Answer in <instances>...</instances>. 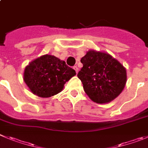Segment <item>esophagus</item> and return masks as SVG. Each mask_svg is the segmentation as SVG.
<instances>
[{
  "instance_id": "34e87169",
  "label": "esophagus",
  "mask_w": 148,
  "mask_h": 148,
  "mask_svg": "<svg viewBox=\"0 0 148 148\" xmlns=\"http://www.w3.org/2000/svg\"><path fill=\"white\" fill-rule=\"evenodd\" d=\"M73 69H74V70H75V72H76V73H78V67H77V66H74V67H73Z\"/></svg>"
}]
</instances>
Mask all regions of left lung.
Listing matches in <instances>:
<instances>
[{
	"instance_id": "1",
	"label": "left lung",
	"mask_w": 148,
	"mask_h": 148,
	"mask_svg": "<svg viewBox=\"0 0 148 148\" xmlns=\"http://www.w3.org/2000/svg\"><path fill=\"white\" fill-rule=\"evenodd\" d=\"M81 62L78 77L89 98L97 103H106L116 98L126 83V70L108 53L89 51Z\"/></svg>"
}]
</instances>
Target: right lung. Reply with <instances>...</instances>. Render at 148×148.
Instances as JSON below:
<instances>
[{"mask_svg": "<svg viewBox=\"0 0 148 148\" xmlns=\"http://www.w3.org/2000/svg\"><path fill=\"white\" fill-rule=\"evenodd\" d=\"M75 71L65 62L54 56L44 55L25 67L23 79L30 90L41 97H49L60 92Z\"/></svg>", "mask_w": 148, "mask_h": 148, "instance_id": "obj_1", "label": "right lung"}]
</instances>
